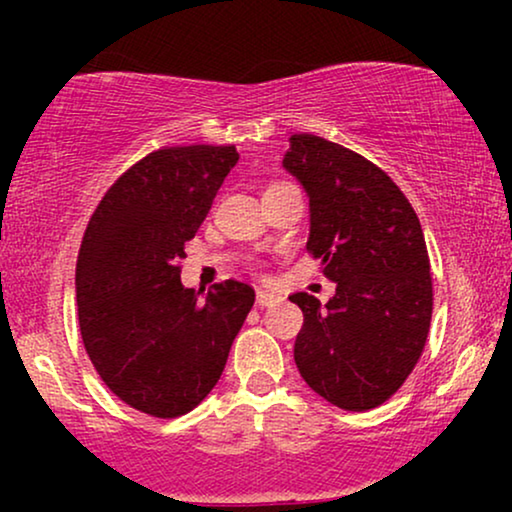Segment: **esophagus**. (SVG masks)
<instances>
[{
    "label": "esophagus",
    "mask_w": 512,
    "mask_h": 512,
    "mask_svg": "<svg viewBox=\"0 0 512 512\" xmlns=\"http://www.w3.org/2000/svg\"><path fill=\"white\" fill-rule=\"evenodd\" d=\"M279 300H282V298L275 296V293L265 291V289H258V291H256V303L261 305V307H272V305H277Z\"/></svg>",
    "instance_id": "obj_1"
}]
</instances>
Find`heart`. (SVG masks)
<instances>
[{
    "label": "heart",
    "mask_w": 512,
    "mask_h": 512,
    "mask_svg": "<svg viewBox=\"0 0 512 512\" xmlns=\"http://www.w3.org/2000/svg\"><path fill=\"white\" fill-rule=\"evenodd\" d=\"M275 186H279V184H272V186H270V188H275Z\"/></svg>",
    "instance_id": "heart-1"
}]
</instances>
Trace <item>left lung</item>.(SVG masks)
Masks as SVG:
<instances>
[{
  "label": "left lung",
  "mask_w": 512,
  "mask_h": 512,
  "mask_svg": "<svg viewBox=\"0 0 512 512\" xmlns=\"http://www.w3.org/2000/svg\"><path fill=\"white\" fill-rule=\"evenodd\" d=\"M284 167L310 198L307 251L335 282L303 310L293 359L303 380L342 410L363 412L401 389L424 352L433 284L415 209L391 177L359 153L317 135H291Z\"/></svg>",
  "instance_id": "obj_1"
}]
</instances>
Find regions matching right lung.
<instances>
[{
  "mask_svg": "<svg viewBox=\"0 0 512 512\" xmlns=\"http://www.w3.org/2000/svg\"><path fill=\"white\" fill-rule=\"evenodd\" d=\"M237 160L233 144L153 151L104 193L83 233V347L102 382L151 417L172 419L202 403L254 305V289L235 279L214 284L205 303L181 286L184 244Z\"/></svg>",
  "mask_w": 512,
  "mask_h": 512,
  "instance_id": "right-lung-1",
  "label": "right lung"
}]
</instances>
